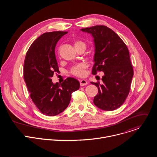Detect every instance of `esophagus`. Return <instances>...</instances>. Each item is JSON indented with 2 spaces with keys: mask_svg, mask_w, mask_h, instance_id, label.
<instances>
[{
  "mask_svg": "<svg viewBox=\"0 0 157 157\" xmlns=\"http://www.w3.org/2000/svg\"><path fill=\"white\" fill-rule=\"evenodd\" d=\"M79 83L81 86H83L86 85L87 84V82L86 79H81V80H79Z\"/></svg>",
  "mask_w": 157,
  "mask_h": 157,
  "instance_id": "1",
  "label": "esophagus"
}]
</instances>
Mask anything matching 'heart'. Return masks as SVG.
I'll list each match as a JSON object with an SVG mask.
<instances>
[{"instance_id":"1","label":"heart","mask_w":157,"mask_h":157,"mask_svg":"<svg viewBox=\"0 0 157 157\" xmlns=\"http://www.w3.org/2000/svg\"><path fill=\"white\" fill-rule=\"evenodd\" d=\"M74 45L75 48L81 45H84V47H86L85 43L81 40H75L74 42ZM86 66V64L82 63L76 64L73 66L71 68L70 73L74 76H76L78 77H82L85 75Z\"/></svg>"}]
</instances>
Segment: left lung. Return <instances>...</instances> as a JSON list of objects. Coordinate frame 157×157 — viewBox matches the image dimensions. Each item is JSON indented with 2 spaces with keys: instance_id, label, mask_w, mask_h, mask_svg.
<instances>
[{
  "instance_id": "1",
  "label": "left lung",
  "mask_w": 157,
  "mask_h": 157,
  "mask_svg": "<svg viewBox=\"0 0 157 157\" xmlns=\"http://www.w3.org/2000/svg\"><path fill=\"white\" fill-rule=\"evenodd\" d=\"M94 38L95 53L92 74L102 71V84H91L98 88L94 104L99 109L114 110L125 101L130 89L133 70L128 50L122 40L113 30L104 25L81 29Z\"/></svg>"
}]
</instances>
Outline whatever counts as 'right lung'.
<instances>
[{"label":"right lung","instance_id":"add662e5","mask_svg":"<svg viewBox=\"0 0 157 157\" xmlns=\"http://www.w3.org/2000/svg\"><path fill=\"white\" fill-rule=\"evenodd\" d=\"M67 32H47L37 38L27 52L24 78L30 96L41 113L55 116L68 106L71 94L79 88V82L69 77L61 84H53L52 77L58 72L55 49L58 40Z\"/></svg>","mask_w":157,"mask_h":157}]
</instances>
